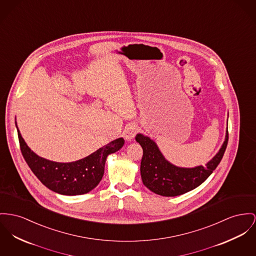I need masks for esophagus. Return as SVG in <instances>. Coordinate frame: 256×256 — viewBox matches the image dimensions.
<instances>
[{"instance_id": "34e87169", "label": "esophagus", "mask_w": 256, "mask_h": 256, "mask_svg": "<svg viewBox=\"0 0 256 256\" xmlns=\"http://www.w3.org/2000/svg\"><path fill=\"white\" fill-rule=\"evenodd\" d=\"M138 131V128L135 123L128 124V125H126V127L123 131V136L127 140H131L132 138H134V136H136Z\"/></svg>"}]
</instances>
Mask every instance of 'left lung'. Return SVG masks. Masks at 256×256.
<instances>
[{"instance_id":"obj_1","label":"left lung","mask_w":256,"mask_h":256,"mask_svg":"<svg viewBox=\"0 0 256 256\" xmlns=\"http://www.w3.org/2000/svg\"><path fill=\"white\" fill-rule=\"evenodd\" d=\"M136 140L144 152L140 162V176L144 184L155 194L174 197L199 186L216 170L228 144V129L220 150L204 167H176L164 158L156 144L148 136L138 134Z\"/></svg>"}]
</instances>
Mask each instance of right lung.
Instances as JSON below:
<instances>
[{"label":"right lung","mask_w":256,"mask_h":256,"mask_svg":"<svg viewBox=\"0 0 256 256\" xmlns=\"http://www.w3.org/2000/svg\"><path fill=\"white\" fill-rule=\"evenodd\" d=\"M20 150L26 163L40 182L62 195H82L96 188L102 180L108 155L116 152L124 144L120 138L94 154L70 163H58L34 154L26 144L18 128Z\"/></svg>","instance_id":"right-lung-1"}]
</instances>
